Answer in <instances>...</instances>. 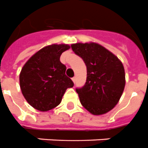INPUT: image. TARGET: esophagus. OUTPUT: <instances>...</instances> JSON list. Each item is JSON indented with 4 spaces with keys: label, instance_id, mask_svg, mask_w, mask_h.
I'll list each match as a JSON object with an SVG mask.
<instances>
[{
    "label": "esophagus",
    "instance_id": "1",
    "mask_svg": "<svg viewBox=\"0 0 148 148\" xmlns=\"http://www.w3.org/2000/svg\"><path fill=\"white\" fill-rule=\"evenodd\" d=\"M72 80H73V82H74V83H75V77H73V78H72Z\"/></svg>",
    "mask_w": 148,
    "mask_h": 148
}]
</instances>
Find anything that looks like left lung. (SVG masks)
Returning a JSON list of instances; mask_svg holds the SVG:
<instances>
[{"instance_id": "1", "label": "left lung", "mask_w": 148, "mask_h": 148, "mask_svg": "<svg viewBox=\"0 0 148 148\" xmlns=\"http://www.w3.org/2000/svg\"><path fill=\"white\" fill-rule=\"evenodd\" d=\"M87 68L86 82L76 88L81 104L95 115L106 114L119 102L125 86V69L116 56L95 42L71 45Z\"/></svg>"}]
</instances>
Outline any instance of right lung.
<instances>
[{
	"label": "right lung",
	"mask_w": 148,
	"mask_h": 148,
	"mask_svg": "<svg viewBox=\"0 0 148 148\" xmlns=\"http://www.w3.org/2000/svg\"><path fill=\"white\" fill-rule=\"evenodd\" d=\"M70 48L67 44L43 47L29 58L20 74L21 92L35 109L47 112L60 105L68 88L74 86L66 75V67L60 62L61 54Z\"/></svg>",
	"instance_id": "obj_1"
}]
</instances>
